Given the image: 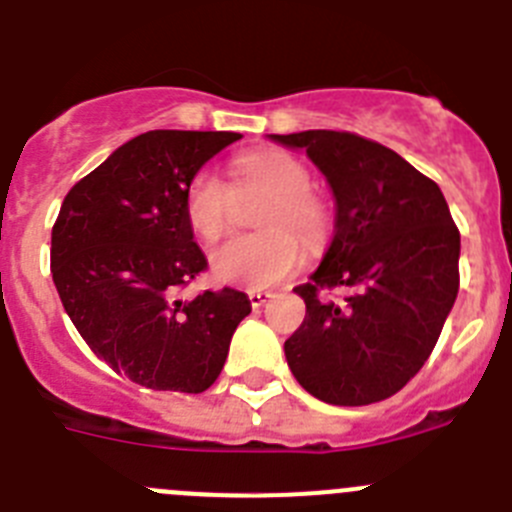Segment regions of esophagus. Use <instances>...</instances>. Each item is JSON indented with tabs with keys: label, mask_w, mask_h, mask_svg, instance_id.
<instances>
[{
	"label": "esophagus",
	"mask_w": 512,
	"mask_h": 512,
	"mask_svg": "<svg viewBox=\"0 0 512 512\" xmlns=\"http://www.w3.org/2000/svg\"><path fill=\"white\" fill-rule=\"evenodd\" d=\"M247 298H250L252 308H262V305H265L267 300L272 298V293H262V290H250V293H247Z\"/></svg>",
	"instance_id": "1"
}]
</instances>
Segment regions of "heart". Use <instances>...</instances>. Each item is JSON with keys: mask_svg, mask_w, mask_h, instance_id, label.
<instances>
[{"mask_svg": "<svg viewBox=\"0 0 512 512\" xmlns=\"http://www.w3.org/2000/svg\"><path fill=\"white\" fill-rule=\"evenodd\" d=\"M237 186L270 194L262 214L265 234H242L214 247L209 255L212 275L224 285L267 290L300 270L305 252L293 231L308 245L328 234V209L315 197L308 166L285 151H257L237 159ZM234 189L214 171L194 174L186 189V217L207 242L219 240L232 222Z\"/></svg>", "mask_w": 512, "mask_h": 512, "instance_id": "1", "label": "heart"}]
</instances>
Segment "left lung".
Masks as SVG:
<instances>
[{"label": "left lung", "mask_w": 512, "mask_h": 512, "mask_svg": "<svg viewBox=\"0 0 512 512\" xmlns=\"http://www.w3.org/2000/svg\"><path fill=\"white\" fill-rule=\"evenodd\" d=\"M272 141L303 148L336 197L328 252L295 293L305 318L285 358L308 394L336 407L389 399L432 353L460 290V229L444 194L396 151L348 131ZM351 287L341 306L320 293Z\"/></svg>", "instance_id": "obj_1"}]
</instances>
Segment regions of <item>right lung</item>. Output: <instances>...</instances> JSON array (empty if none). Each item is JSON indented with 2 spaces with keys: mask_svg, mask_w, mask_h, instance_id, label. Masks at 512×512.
I'll return each instance as SVG.
<instances>
[{
  "mask_svg": "<svg viewBox=\"0 0 512 512\" xmlns=\"http://www.w3.org/2000/svg\"><path fill=\"white\" fill-rule=\"evenodd\" d=\"M229 131H148L80 179L52 227V280L90 351L156 391L202 394L252 305L222 288L179 300L207 270L186 217V189Z\"/></svg>",
  "mask_w": 512,
  "mask_h": 512,
  "instance_id": "right-lung-1",
  "label": "right lung"
}]
</instances>
